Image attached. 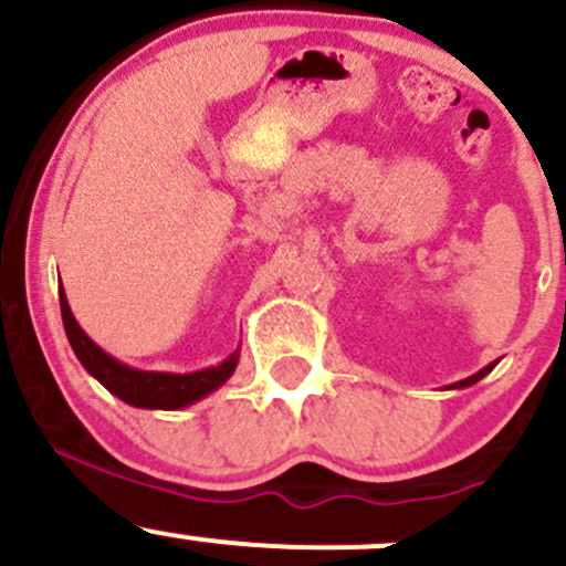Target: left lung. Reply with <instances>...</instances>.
<instances>
[{"label":"left lung","mask_w":566,"mask_h":566,"mask_svg":"<svg viewBox=\"0 0 566 566\" xmlns=\"http://www.w3.org/2000/svg\"><path fill=\"white\" fill-rule=\"evenodd\" d=\"M495 364H490V367H484L482 373H476V375H471V378H465V380H460V384H454V389H465V386H471V384H476V380H482L484 375L490 373V369H493Z\"/></svg>","instance_id":"obj_1"}]
</instances>
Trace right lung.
Returning a JSON list of instances; mask_svg holds the SVG:
<instances>
[{
  "instance_id": "obj_1",
  "label": "right lung",
  "mask_w": 566,
  "mask_h": 566,
  "mask_svg": "<svg viewBox=\"0 0 566 566\" xmlns=\"http://www.w3.org/2000/svg\"><path fill=\"white\" fill-rule=\"evenodd\" d=\"M60 310L62 323H65L67 342H71L73 353L82 361V367L93 375L98 384H104L114 397L123 402L134 405V408H153V410H177L186 405L197 402V399L208 397L219 386L227 384L238 367V350L230 358L219 364V367L199 369V373H145V369H134L128 364H119L108 353L101 350L93 339L82 331V325L73 317L71 306H67L65 293L60 284Z\"/></svg>"
}]
</instances>
